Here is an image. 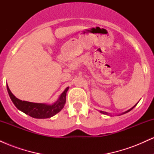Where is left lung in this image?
I'll list each match as a JSON object with an SVG mask.
<instances>
[{
  "mask_svg": "<svg viewBox=\"0 0 154 154\" xmlns=\"http://www.w3.org/2000/svg\"><path fill=\"white\" fill-rule=\"evenodd\" d=\"M137 103H136V104H135V106H133V107H132V108H131V109H129V110H128V111H125V112H123V113H122V114H120V115H122V114H126V113H128V112H129V111H131V110H132V109H133V108H134V107H135L136 105H137ZM100 113H101V114H106V115H109V114H108V113H107V112H105V111H100Z\"/></svg>",
  "mask_w": 154,
  "mask_h": 154,
  "instance_id": "1",
  "label": "left lung"
}]
</instances>
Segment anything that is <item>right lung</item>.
I'll use <instances>...</instances> for the list:
<instances>
[{
    "mask_svg": "<svg viewBox=\"0 0 154 154\" xmlns=\"http://www.w3.org/2000/svg\"><path fill=\"white\" fill-rule=\"evenodd\" d=\"M68 90L69 87H67L60 95L57 101H56L51 105H49V104L46 103H32V102L19 100L13 95V93L11 92L10 89L8 88V85H7V91H8V95H9L11 99L15 105V106L19 110L24 112V114H27V115L33 118H36V119L50 118L51 116L56 115L57 113H59L63 109L65 103H66V92L68 91Z\"/></svg>",
    "mask_w": 154,
    "mask_h": 154,
    "instance_id": "right-lung-1",
    "label": "right lung"
}]
</instances>
